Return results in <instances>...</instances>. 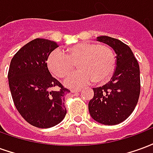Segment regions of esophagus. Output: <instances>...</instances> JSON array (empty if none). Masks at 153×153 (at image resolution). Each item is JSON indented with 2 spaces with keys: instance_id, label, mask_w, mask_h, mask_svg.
Returning a JSON list of instances; mask_svg holds the SVG:
<instances>
[{
  "instance_id": "34e87169",
  "label": "esophagus",
  "mask_w": 153,
  "mask_h": 153,
  "mask_svg": "<svg viewBox=\"0 0 153 153\" xmlns=\"http://www.w3.org/2000/svg\"><path fill=\"white\" fill-rule=\"evenodd\" d=\"M71 93H79L81 92V88H73V89L70 90Z\"/></svg>"
}]
</instances>
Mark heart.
Segmentation results:
<instances>
[{"label":"heart","mask_w":153,"mask_h":153,"mask_svg":"<svg viewBox=\"0 0 153 153\" xmlns=\"http://www.w3.org/2000/svg\"><path fill=\"white\" fill-rule=\"evenodd\" d=\"M80 70L70 74L65 80V85L77 88L92 83L105 82L111 75L115 67V55L106 45L82 42L74 45L64 53L55 50L49 55L47 65L51 72L58 78H65L78 63Z\"/></svg>","instance_id":"b5f03b06"}]
</instances>
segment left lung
<instances>
[{"label":"left lung","mask_w":153,"mask_h":153,"mask_svg":"<svg viewBox=\"0 0 153 153\" xmlns=\"http://www.w3.org/2000/svg\"><path fill=\"white\" fill-rule=\"evenodd\" d=\"M116 54V66L111 79L105 85L93 88L94 96L88 103L92 118L106 125H115L134 111L140 94V70L138 60L128 46L116 38L97 37Z\"/></svg>","instance_id":"left-lung-1"}]
</instances>
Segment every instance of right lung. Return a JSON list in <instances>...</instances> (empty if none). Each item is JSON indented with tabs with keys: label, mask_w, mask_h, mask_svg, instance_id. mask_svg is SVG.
I'll list each match as a JSON object with an SVG mask.
<instances>
[{
	"label": "right lung",
	"mask_w": 153,
	"mask_h": 153,
	"mask_svg": "<svg viewBox=\"0 0 153 153\" xmlns=\"http://www.w3.org/2000/svg\"><path fill=\"white\" fill-rule=\"evenodd\" d=\"M58 47L53 41L36 38L20 48L10 65L9 86L15 107L38 128L53 127L66 115L64 97L70 90L51 76L47 64L51 52Z\"/></svg>",
	"instance_id": "right-lung-1"
}]
</instances>
